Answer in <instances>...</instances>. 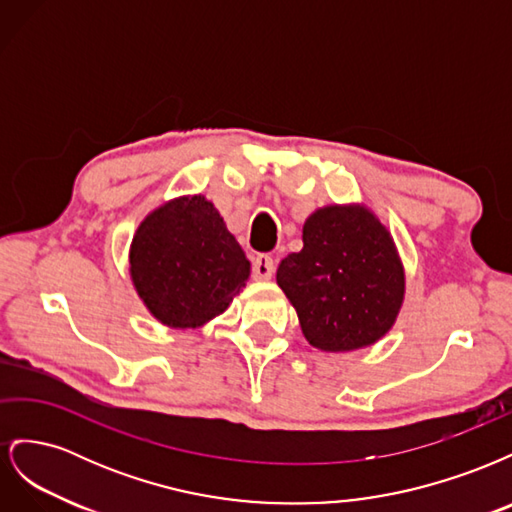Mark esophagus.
<instances>
[{
	"mask_svg": "<svg viewBox=\"0 0 512 512\" xmlns=\"http://www.w3.org/2000/svg\"><path fill=\"white\" fill-rule=\"evenodd\" d=\"M275 271V262L269 254H258L252 262V275L256 280H269Z\"/></svg>",
	"mask_w": 512,
	"mask_h": 512,
	"instance_id": "obj_1",
	"label": "esophagus"
}]
</instances>
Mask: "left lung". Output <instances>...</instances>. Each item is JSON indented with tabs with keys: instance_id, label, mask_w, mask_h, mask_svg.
Here are the masks:
<instances>
[{
	"instance_id": "left-lung-1",
	"label": "left lung",
	"mask_w": 512,
	"mask_h": 512,
	"mask_svg": "<svg viewBox=\"0 0 512 512\" xmlns=\"http://www.w3.org/2000/svg\"><path fill=\"white\" fill-rule=\"evenodd\" d=\"M277 284L305 339L327 352L378 342L404 301L393 239L365 207H324L303 226V250L277 267Z\"/></svg>"
}]
</instances>
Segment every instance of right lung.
<instances>
[{
    "instance_id": "1",
    "label": "right lung",
    "mask_w": 512,
    "mask_h": 512,
    "mask_svg": "<svg viewBox=\"0 0 512 512\" xmlns=\"http://www.w3.org/2000/svg\"><path fill=\"white\" fill-rule=\"evenodd\" d=\"M130 273L153 316L194 329L230 305L250 275V260L209 200L183 196L138 226Z\"/></svg>"
}]
</instances>
